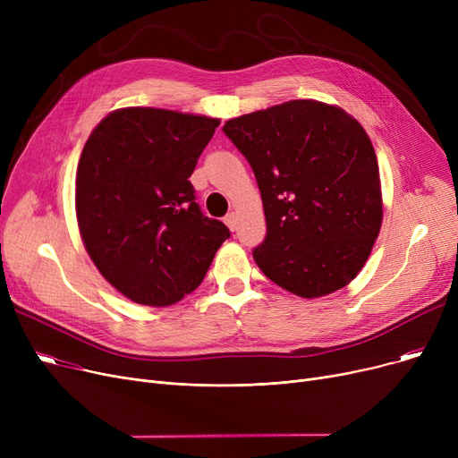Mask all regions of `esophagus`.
I'll list each match as a JSON object with an SVG mask.
<instances>
[{
  "label": "esophagus",
  "mask_w": 458,
  "mask_h": 458,
  "mask_svg": "<svg viewBox=\"0 0 458 458\" xmlns=\"http://www.w3.org/2000/svg\"><path fill=\"white\" fill-rule=\"evenodd\" d=\"M225 223H226V226L233 232V230L237 228V215H235V213H228V215L225 216Z\"/></svg>",
  "instance_id": "obj_1"
}]
</instances>
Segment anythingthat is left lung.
<instances>
[{
	"instance_id": "left-lung-1",
	"label": "left lung",
	"mask_w": 458,
	"mask_h": 458,
	"mask_svg": "<svg viewBox=\"0 0 458 458\" xmlns=\"http://www.w3.org/2000/svg\"><path fill=\"white\" fill-rule=\"evenodd\" d=\"M226 137L250 163L267 233L258 267L304 299L347 285L382 225L378 163L366 130L344 109L292 100L228 120Z\"/></svg>"
}]
</instances>
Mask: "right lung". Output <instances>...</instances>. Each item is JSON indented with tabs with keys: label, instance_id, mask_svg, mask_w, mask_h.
<instances>
[{
	"label": "right lung",
	"instance_id": "obj_1",
	"mask_svg": "<svg viewBox=\"0 0 458 458\" xmlns=\"http://www.w3.org/2000/svg\"><path fill=\"white\" fill-rule=\"evenodd\" d=\"M219 118L154 107L109 113L76 174L83 245L130 301L168 306L197 290L230 230L209 219L189 176Z\"/></svg>",
	"mask_w": 458,
	"mask_h": 458
}]
</instances>
